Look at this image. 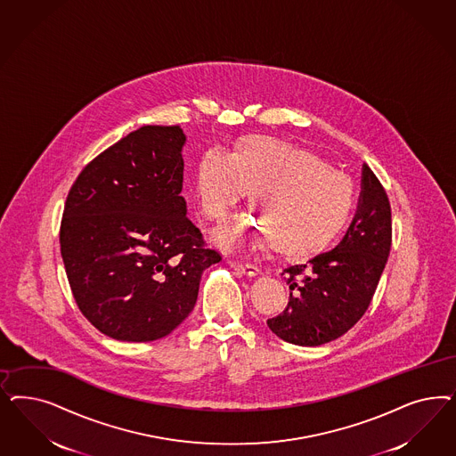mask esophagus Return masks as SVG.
<instances>
[{
	"label": "esophagus",
	"instance_id": "esophagus-1",
	"mask_svg": "<svg viewBox=\"0 0 456 456\" xmlns=\"http://www.w3.org/2000/svg\"><path fill=\"white\" fill-rule=\"evenodd\" d=\"M230 266L235 268L236 272H240V273H243V275H248V277H258V273H260V268H258L256 265L230 262Z\"/></svg>",
	"mask_w": 456,
	"mask_h": 456
}]
</instances>
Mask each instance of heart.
<instances>
[{
	"label": "heart",
	"mask_w": 456,
	"mask_h": 456,
	"mask_svg": "<svg viewBox=\"0 0 456 456\" xmlns=\"http://www.w3.org/2000/svg\"><path fill=\"white\" fill-rule=\"evenodd\" d=\"M194 190L208 218L221 220L248 191L255 218L220 224L213 238L223 250L248 251L265 241L289 256L327 245L347 218L351 181L305 149L251 139L233 154L208 149L196 167Z\"/></svg>",
	"instance_id": "1"
}]
</instances>
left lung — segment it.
<instances>
[{
	"label": "left lung",
	"instance_id": "8db88e82",
	"mask_svg": "<svg viewBox=\"0 0 456 456\" xmlns=\"http://www.w3.org/2000/svg\"><path fill=\"white\" fill-rule=\"evenodd\" d=\"M391 206L379 179L362 164L353 221L332 250L285 270L289 305L266 323L295 346L315 347L344 336L368 310L391 250Z\"/></svg>",
	"mask_w": 456,
	"mask_h": 456
}]
</instances>
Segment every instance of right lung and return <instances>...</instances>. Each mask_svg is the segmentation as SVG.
I'll use <instances>...</instances> for the list:
<instances>
[{
    "instance_id": "right-lung-1",
    "label": "right lung",
    "mask_w": 456,
    "mask_h": 456,
    "mask_svg": "<svg viewBox=\"0 0 456 456\" xmlns=\"http://www.w3.org/2000/svg\"><path fill=\"white\" fill-rule=\"evenodd\" d=\"M179 126H144L103 151L67 196L60 250L75 302L107 338H166L194 309L205 248L186 218Z\"/></svg>"
}]
</instances>
